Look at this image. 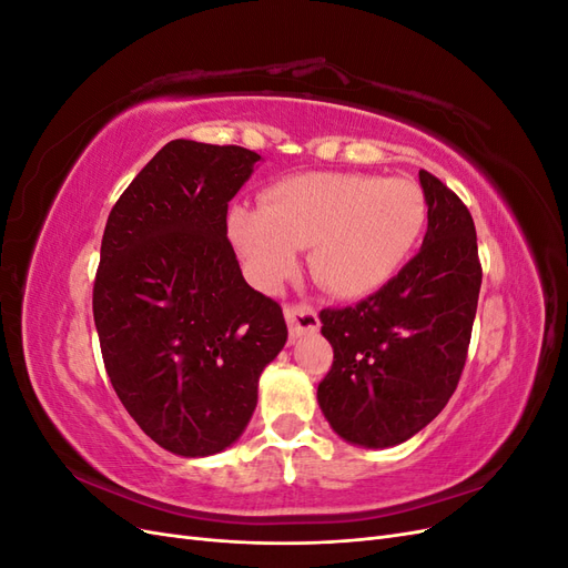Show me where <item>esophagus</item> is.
Segmentation results:
<instances>
[{
  "label": "esophagus",
  "instance_id": "34e87169",
  "mask_svg": "<svg viewBox=\"0 0 568 568\" xmlns=\"http://www.w3.org/2000/svg\"><path fill=\"white\" fill-rule=\"evenodd\" d=\"M284 317L288 324L291 341H296L305 334H315L320 329V317L307 305H286Z\"/></svg>",
  "mask_w": 568,
  "mask_h": 568
}]
</instances>
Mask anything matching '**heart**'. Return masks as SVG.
I'll return each instance as SVG.
<instances>
[{"label":"heart","mask_w":568,"mask_h":568,"mask_svg":"<svg viewBox=\"0 0 568 568\" xmlns=\"http://www.w3.org/2000/svg\"><path fill=\"white\" fill-rule=\"evenodd\" d=\"M424 189L407 178L307 173L263 192V209L232 205L227 236L251 284L277 291L311 248L315 280L343 298L390 282L426 230Z\"/></svg>","instance_id":"1"}]
</instances>
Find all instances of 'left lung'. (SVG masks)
<instances>
[{
    "mask_svg": "<svg viewBox=\"0 0 568 568\" xmlns=\"http://www.w3.org/2000/svg\"><path fill=\"white\" fill-rule=\"evenodd\" d=\"M428 227L419 253L376 294L320 313L334 365L317 403L334 434L393 448L448 405L467 359L480 263L474 220L457 194L419 170Z\"/></svg>",
    "mask_w": 568,
    "mask_h": 568,
    "instance_id": "left-lung-1",
    "label": "left lung"
}]
</instances>
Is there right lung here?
Masks as SVG:
<instances>
[{
	"label": "right lung",
	"instance_id": "1",
	"mask_svg": "<svg viewBox=\"0 0 568 568\" xmlns=\"http://www.w3.org/2000/svg\"><path fill=\"white\" fill-rule=\"evenodd\" d=\"M261 161L244 146L168 142L101 239L92 307L109 379L142 432L180 457L239 440L288 336L227 239V203Z\"/></svg>",
	"mask_w": 568,
	"mask_h": 568
}]
</instances>
